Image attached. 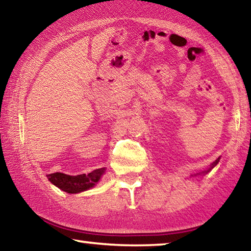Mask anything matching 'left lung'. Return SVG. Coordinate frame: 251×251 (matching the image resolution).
<instances>
[{"instance_id":"8db88e82","label":"left lung","mask_w":251,"mask_h":251,"mask_svg":"<svg viewBox=\"0 0 251 251\" xmlns=\"http://www.w3.org/2000/svg\"><path fill=\"white\" fill-rule=\"evenodd\" d=\"M218 161H219V158H218L217 160H216L214 164H212V166H211V168H212V167H215V166H216V165H217V164H218ZM211 168H210V169H211ZM210 169H208V171H205V172H203V173H206V174H207L208 172H209V171H210Z\"/></svg>"}]
</instances>
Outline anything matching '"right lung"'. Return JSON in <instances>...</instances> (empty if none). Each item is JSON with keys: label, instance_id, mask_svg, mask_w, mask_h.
<instances>
[{"label": "right lung", "instance_id": "obj_1", "mask_svg": "<svg viewBox=\"0 0 251 251\" xmlns=\"http://www.w3.org/2000/svg\"><path fill=\"white\" fill-rule=\"evenodd\" d=\"M104 171L105 168H100L87 174V175L83 174V175L77 176H70L63 173H53L49 174L48 178L53 185L58 187L59 189L64 190L69 194H77L94 187L96 182L100 180Z\"/></svg>", "mask_w": 251, "mask_h": 251}]
</instances>
